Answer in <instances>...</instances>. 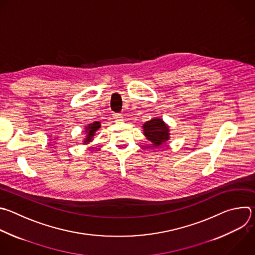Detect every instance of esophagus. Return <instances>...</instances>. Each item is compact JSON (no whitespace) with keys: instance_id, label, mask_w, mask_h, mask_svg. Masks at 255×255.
<instances>
[{"instance_id":"1","label":"esophagus","mask_w":255,"mask_h":255,"mask_svg":"<svg viewBox=\"0 0 255 255\" xmlns=\"http://www.w3.org/2000/svg\"><path fill=\"white\" fill-rule=\"evenodd\" d=\"M114 118H115V119H117V120H122L123 116H122V114L116 113V114H114Z\"/></svg>"}]
</instances>
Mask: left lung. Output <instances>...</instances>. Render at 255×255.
Segmentation results:
<instances>
[{"label":"left lung","instance_id":"obj_1","mask_svg":"<svg viewBox=\"0 0 255 255\" xmlns=\"http://www.w3.org/2000/svg\"><path fill=\"white\" fill-rule=\"evenodd\" d=\"M143 133L145 137L153 144L158 147L165 143L170 138L169 127L160 118H153L143 124Z\"/></svg>","mask_w":255,"mask_h":255}]
</instances>
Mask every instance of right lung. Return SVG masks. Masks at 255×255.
Segmentation results:
<instances>
[{
    "label": "right lung",
    "instance_id": "1",
    "mask_svg": "<svg viewBox=\"0 0 255 255\" xmlns=\"http://www.w3.org/2000/svg\"><path fill=\"white\" fill-rule=\"evenodd\" d=\"M100 127H101V123H100V122H97V121H95L94 123H91V124H89L88 126L85 127V132L87 133V135H86V138L84 139L83 143H84V144H88L89 142H91V141L93 140V137H94L95 134H96V131H97Z\"/></svg>",
    "mask_w": 255,
    "mask_h": 255
}]
</instances>
